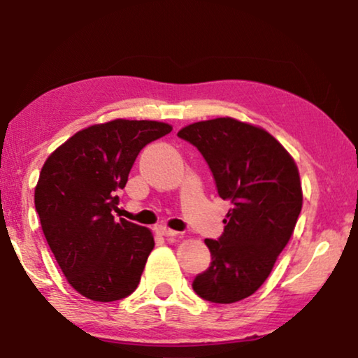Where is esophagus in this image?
<instances>
[{
    "instance_id": "esophagus-1",
    "label": "esophagus",
    "mask_w": 358,
    "mask_h": 358,
    "mask_svg": "<svg viewBox=\"0 0 358 358\" xmlns=\"http://www.w3.org/2000/svg\"><path fill=\"white\" fill-rule=\"evenodd\" d=\"M157 231H158L162 236H164V237H174V236L179 234V232L169 229V227H166V226H159Z\"/></svg>"
}]
</instances>
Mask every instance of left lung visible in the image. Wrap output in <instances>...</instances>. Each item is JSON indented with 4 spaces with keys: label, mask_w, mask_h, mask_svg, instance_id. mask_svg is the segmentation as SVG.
<instances>
[{
    "label": "left lung",
    "mask_w": 358,
    "mask_h": 358,
    "mask_svg": "<svg viewBox=\"0 0 358 358\" xmlns=\"http://www.w3.org/2000/svg\"><path fill=\"white\" fill-rule=\"evenodd\" d=\"M178 137L201 153L217 195L231 201L224 232L205 239L211 263L192 287L203 300L234 303L266 281L302 210L299 171L266 131L232 117L190 124Z\"/></svg>",
    "instance_id": "8db88e82"
}]
</instances>
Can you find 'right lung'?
<instances>
[{"label":"right lung","mask_w":358,"mask_h":358,"mask_svg":"<svg viewBox=\"0 0 358 358\" xmlns=\"http://www.w3.org/2000/svg\"><path fill=\"white\" fill-rule=\"evenodd\" d=\"M171 131L157 121L96 124L56 148L41 168L35 187L41 229L67 282L84 297L115 302L141 282L153 236L113 211L141 150Z\"/></svg>","instance_id":"1"}]
</instances>
